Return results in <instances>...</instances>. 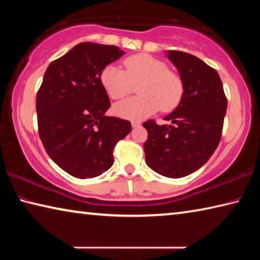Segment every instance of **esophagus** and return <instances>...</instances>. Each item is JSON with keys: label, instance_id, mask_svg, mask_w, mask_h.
I'll list each match as a JSON object with an SVG mask.
<instances>
[{"label": "esophagus", "instance_id": "34e87169", "mask_svg": "<svg viewBox=\"0 0 260 260\" xmlns=\"http://www.w3.org/2000/svg\"><path fill=\"white\" fill-rule=\"evenodd\" d=\"M141 126V122L138 120H132V127L133 128H136V127H140Z\"/></svg>", "mask_w": 260, "mask_h": 260}]
</instances>
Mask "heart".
I'll list each match as a JSON object with an SVG mask.
<instances>
[{"label":"heart","instance_id":"1","mask_svg":"<svg viewBox=\"0 0 260 260\" xmlns=\"http://www.w3.org/2000/svg\"><path fill=\"white\" fill-rule=\"evenodd\" d=\"M125 70L109 64L101 72V83L113 100L122 99L133 90L140 94L113 105V112L129 120H142L157 112L174 109L181 101L183 83L177 73L155 57L139 54L124 59Z\"/></svg>","mask_w":260,"mask_h":260}]
</instances>
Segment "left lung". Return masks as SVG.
I'll return each mask as SVG.
<instances>
[{"mask_svg": "<svg viewBox=\"0 0 260 260\" xmlns=\"http://www.w3.org/2000/svg\"><path fill=\"white\" fill-rule=\"evenodd\" d=\"M166 56L179 71L183 94L178 107L166 116L171 125L143 122L146 162L167 178H182L195 172L212 156L221 138L227 99L221 79L199 57L167 50Z\"/></svg>", "mask_w": 260, "mask_h": 260, "instance_id": "obj_1", "label": "left lung"}]
</instances>
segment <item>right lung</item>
Returning a JSON list of instances; mask_svg holds the SVG:
<instances>
[{
  "instance_id": "obj_1",
  "label": "right lung",
  "mask_w": 260,
  "mask_h": 260,
  "mask_svg": "<svg viewBox=\"0 0 260 260\" xmlns=\"http://www.w3.org/2000/svg\"><path fill=\"white\" fill-rule=\"evenodd\" d=\"M125 52L81 42L50 63L37 95L39 135L48 155L74 178H95L113 164L129 121L105 116L111 107L101 72Z\"/></svg>"
}]
</instances>
